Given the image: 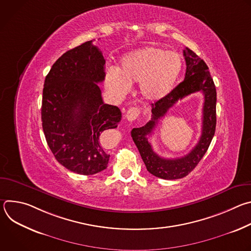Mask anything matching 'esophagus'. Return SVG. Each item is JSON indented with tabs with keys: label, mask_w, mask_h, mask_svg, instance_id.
Returning <instances> with one entry per match:
<instances>
[{
	"label": "esophagus",
	"mask_w": 251,
	"mask_h": 251,
	"mask_svg": "<svg viewBox=\"0 0 251 251\" xmlns=\"http://www.w3.org/2000/svg\"><path fill=\"white\" fill-rule=\"evenodd\" d=\"M140 115V110L137 107H132V108L128 109L127 113H126V118L129 122H133L135 121Z\"/></svg>",
	"instance_id": "esophagus-1"
}]
</instances>
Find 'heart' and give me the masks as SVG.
I'll use <instances>...</instances> for the list:
<instances>
[{
  "instance_id": "b5f03b06",
  "label": "heart",
  "mask_w": 251,
  "mask_h": 251,
  "mask_svg": "<svg viewBox=\"0 0 251 251\" xmlns=\"http://www.w3.org/2000/svg\"><path fill=\"white\" fill-rule=\"evenodd\" d=\"M182 66L178 53L157 47H146L126 54L119 70L109 68L106 84L117 98H123L131 90V84L140 82L142 97L155 103L163 100L174 89Z\"/></svg>"
}]
</instances>
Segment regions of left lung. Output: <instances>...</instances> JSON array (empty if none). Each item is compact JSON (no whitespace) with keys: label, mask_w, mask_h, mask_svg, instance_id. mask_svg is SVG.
<instances>
[{"label":"left lung","mask_w":251,"mask_h":251,"mask_svg":"<svg viewBox=\"0 0 251 251\" xmlns=\"http://www.w3.org/2000/svg\"><path fill=\"white\" fill-rule=\"evenodd\" d=\"M187 69L183 82L163 100L152 103V119L143 127L133 128L131 136L149 173L164 180H176L189 175L206 153L217 125V90L206 63L189 48L184 50ZM201 91L205 95L203 129L198 144L186 156L165 159L156 154L148 141V136L173 104L180 99Z\"/></svg>","instance_id":"left-lung-1"}]
</instances>
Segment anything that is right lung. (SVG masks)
Wrapping results in <instances>:
<instances>
[{
  "label": "right lung",
  "mask_w": 251,
  "mask_h": 251,
  "mask_svg": "<svg viewBox=\"0 0 251 251\" xmlns=\"http://www.w3.org/2000/svg\"><path fill=\"white\" fill-rule=\"evenodd\" d=\"M105 78V59L86 42L63 53L46 77L42 122L48 145L57 162L80 175L107 168L110 155L103 132L121 120L117 106L105 104L97 83Z\"/></svg>",
  "instance_id": "1"
}]
</instances>
